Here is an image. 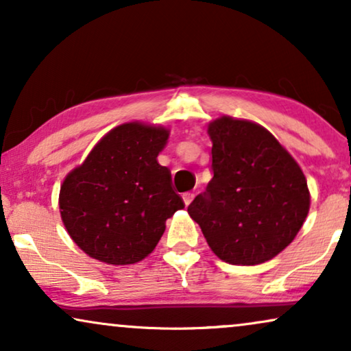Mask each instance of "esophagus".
<instances>
[{"instance_id": "esophagus-1", "label": "esophagus", "mask_w": 351, "mask_h": 351, "mask_svg": "<svg viewBox=\"0 0 351 351\" xmlns=\"http://www.w3.org/2000/svg\"><path fill=\"white\" fill-rule=\"evenodd\" d=\"M182 198H184V203H185V206H189L191 201H193V198H195V193H191V191H186V193H184L182 195Z\"/></svg>"}]
</instances>
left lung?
<instances>
[{"instance_id":"1","label":"left lung","mask_w":351,"mask_h":351,"mask_svg":"<svg viewBox=\"0 0 351 351\" xmlns=\"http://www.w3.org/2000/svg\"><path fill=\"white\" fill-rule=\"evenodd\" d=\"M213 179L189 206L214 254L257 265L289 246L310 209L299 165L267 129L222 117L209 124Z\"/></svg>"}]
</instances>
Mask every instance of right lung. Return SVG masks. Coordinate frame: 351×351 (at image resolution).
<instances>
[{"label": "right lung", "mask_w": 351, "mask_h": 351, "mask_svg": "<svg viewBox=\"0 0 351 351\" xmlns=\"http://www.w3.org/2000/svg\"><path fill=\"white\" fill-rule=\"evenodd\" d=\"M169 132L141 123L110 131L65 177L59 206L71 239L93 258L128 265L145 258L165 222L185 204L156 156Z\"/></svg>", "instance_id": "right-lung-1"}]
</instances>
